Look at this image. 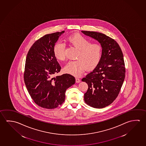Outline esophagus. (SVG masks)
<instances>
[{
    "label": "esophagus",
    "instance_id": "esophagus-1",
    "mask_svg": "<svg viewBox=\"0 0 146 146\" xmlns=\"http://www.w3.org/2000/svg\"><path fill=\"white\" fill-rule=\"evenodd\" d=\"M80 81H81L80 79L78 78H76V83H79V82H80Z\"/></svg>",
    "mask_w": 146,
    "mask_h": 146
}]
</instances>
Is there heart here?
Returning a JSON list of instances; mask_svg holds the SVG:
<instances>
[{
	"label": "heart",
	"instance_id": "b5f03b06",
	"mask_svg": "<svg viewBox=\"0 0 146 146\" xmlns=\"http://www.w3.org/2000/svg\"><path fill=\"white\" fill-rule=\"evenodd\" d=\"M68 42L78 50L75 59L68 63L64 68L66 73L79 77L86 69H93L100 61L102 54V47L98 43H91V41L79 34L70 36ZM53 53L57 60L64 61L66 59L65 46L58 43L53 48Z\"/></svg>",
	"mask_w": 146,
	"mask_h": 146
}]
</instances>
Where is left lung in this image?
<instances>
[{
	"label": "left lung",
	"mask_w": 146,
	"mask_h": 146,
	"mask_svg": "<svg viewBox=\"0 0 146 146\" xmlns=\"http://www.w3.org/2000/svg\"><path fill=\"white\" fill-rule=\"evenodd\" d=\"M95 39L102 47L100 61L93 71L82 79L88 85L84 100L96 108L108 106L117 98L125 77L123 54L115 40L100 33L81 31Z\"/></svg>",
	"instance_id": "1"
}]
</instances>
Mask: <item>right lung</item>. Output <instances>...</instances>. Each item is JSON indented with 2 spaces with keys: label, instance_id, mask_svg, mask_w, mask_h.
<instances>
[{
  "label": "right lung",
  "instance_id": "1",
  "mask_svg": "<svg viewBox=\"0 0 146 146\" xmlns=\"http://www.w3.org/2000/svg\"><path fill=\"white\" fill-rule=\"evenodd\" d=\"M65 31L47 34L36 41L29 50L25 61L24 82L32 99L37 105L53 109L65 101L67 88L75 83L69 74L54 77L61 67L53 53L58 38Z\"/></svg>",
  "mask_w": 146,
  "mask_h": 146
}]
</instances>
